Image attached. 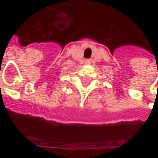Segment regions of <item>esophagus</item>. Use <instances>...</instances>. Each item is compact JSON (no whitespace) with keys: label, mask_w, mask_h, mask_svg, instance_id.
Instances as JSON below:
<instances>
[{"label":"esophagus","mask_w":158,"mask_h":158,"mask_svg":"<svg viewBox=\"0 0 158 158\" xmlns=\"http://www.w3.org/2000/svg\"><path fill=\"white\" fill-rule=\"evenodd\" d=\"M87 62H90V60H88V61H87Z\"/></svg>","instance_id":"esophagus-1"}]
</instances>
